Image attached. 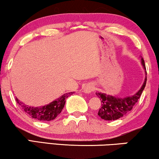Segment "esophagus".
<instances>
[{
	"label": "esophagus",
	"mask_w": 159,
	"mask_h": 159,
	"mask_svg": "<svg viewBox=\"0 0 159 159\" xmlns=\"http://www.w3.org/2000/svg\"><path fill=\"white\" fill-rule=\"evenodd\" d=\"M95 87L93 84H88L87 85L84 86V92H85L86 93H90L92 92V91L94 90Z\"/></svg>",
	"instance_id": "1"
}]
</instances>
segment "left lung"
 <instances>
[{
	"label": "left lung",
	"instance_id": "left-lung-1",
	"mask_svg": "<svg viewBox=\"0 0 159 159\" xmlns=\"http://www.w3.org/2000/svg\"><path fill=\"white\" fill-rule=\"evenodd\" d=\"M141 60H142L143 68L146 70L144 60L143 58ZM146 81L147 77H145V82L142 88L136 94L132 95V96L124 98H116L112 96V95H106L105 93H96L97 96L100 98V100L101 101V106L98 111V115L101 119L109 121L116 120V119L125 116L126 114H127L132 109V108L138 102V99L140 98L141 94L144 90L145 84H146Z\"/></svg>",
	"mask_w": 159,
	"mask_h": 159
}]
</instances>
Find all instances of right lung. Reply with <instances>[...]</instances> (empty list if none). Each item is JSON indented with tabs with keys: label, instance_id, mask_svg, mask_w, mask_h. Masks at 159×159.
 Wrapping results in <instances>:
<instances>
[{
	"label": "right lung",
	"instance_id": "right-lung-1",
	"mask_svg": "<svg viewBox=\"0 0 159 159\" xmlns=\"http://www.w3.org/2000/svg\"><path fill=\"white\" fill-rule=\"evenodd\" d=\"M73 93V92L65 93L62 96L59 97L56 101L51 102L50 104L44 106H40V107H30V106H26L25 103L19 101L16 98V101L21 109L32 118L39 121H47L56 119V117L61 112L62 109L64 108L66 99Z\"/></svg>",
	"mask_w": 159,
	"mask_h": 159
}]
</instances>
